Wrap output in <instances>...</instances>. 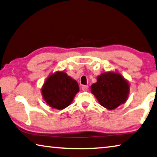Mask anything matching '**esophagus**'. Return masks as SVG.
Listing matches in <instances>:
<instances>
[{
  "instance_id": "1",
  "label": "esophagus",
  "mask_w": 157,
  "mask_h": 157,
  "mask_svg": "<svg viewBox=\"0 0 157 157\" xmlns=\"http://www.w3.org/2000/svg\"><path fill=\"white\" fill-rule=\"evenodd\" d=\"M81 89L83 91H87V90H88V86H83L81 87Z\"/></svg>"
}]
</instances>
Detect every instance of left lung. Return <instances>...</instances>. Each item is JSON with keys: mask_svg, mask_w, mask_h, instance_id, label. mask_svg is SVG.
<instances>
[{"mask_svg": "<svg viewBox=\"0 0 157 157\" xmlns=\"http://www.w3.org/2000/svg\"><path fill=\"white\" fill-rule=\"evenodd\" d=\"M129 82L118 71H109L97 76L91 86V92L101 105L108 110L125 103L130 93Z\"/></svg>", "mask_w": 157, "mask_h": 157, "instance_id": "obj_1", "label": "left lung"}]
</instances>
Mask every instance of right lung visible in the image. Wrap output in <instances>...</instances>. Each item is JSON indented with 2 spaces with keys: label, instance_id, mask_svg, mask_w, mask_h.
Masks as SVG:
<instances>
[{
  "label": "right lung",
  "instance_id": "1",
  "mask_svg": "<svg viewBox=\"0 0 157 157\" xmlns=\"http://www.w3.org/2000/svg\"><path fill=\"white\" fill-rule=\"evenodd\" d=\"M78 91V83L64 71L49 74L41 87V94L45 103L59 110L70 105Z\"/></svg>",
  "mask_w": 157,
  "mask_h": 157
}]
</instances>
